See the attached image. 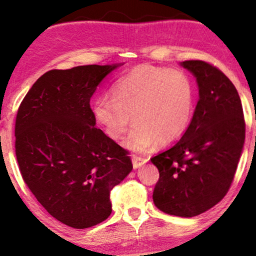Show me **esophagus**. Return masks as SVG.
<instances>
[{
	"mask_svg": "<svg viewBox=\"0 0 256 256\" xmlns=\"http://www.w3.org/2000/svg\"><path fill=\"white\" fill-rule=\"evenodd\" d=\"M146 159L145 158H142V156H132V166H134V168H140V167H142L143 166V164L146 162Z\"/></svg>",
	"mask_w": 256,
	"mask_h": 256,
	"instance_id": "1",
	"label": "esophagus"
}]
</instances>
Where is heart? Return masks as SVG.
<instances>
[{"label":"heart","mask_w":256,"mask_h":256,"mask_svg":"<svg viewBox=\"0 0 256 256\" xmlns=\"http://www.w3.org/2000/svg\"><path fill=\"white\" fill-rule=\"evenodd\" d=\"M194 112V86L178 68L142 65L132 68L112 88V97L92 105L96 122L112 140L122 138L135 121L124 145L145 152L178 140L190 126Z\"/></svg>","instance_id":"b5f03b06"}]
</instances>
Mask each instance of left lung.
<instances>
[{"label":"left lung","mask_w":256,"mask_h":256,"mask_svg":"<svg viewBox=\"0 0 256 256\" xmlns=\"http://www.w3.org/2000/svg\"><path fill=\"white\" fill-rule=\"evenodd\" d=\"M194 74L199 100L182 138L151 159L160 178L153 202L169 215L192 218L221 202L245 142L240 97L226 74L202 60L180 62Z\"/></svg>","instance_id":"obj_1"}]
</instances>
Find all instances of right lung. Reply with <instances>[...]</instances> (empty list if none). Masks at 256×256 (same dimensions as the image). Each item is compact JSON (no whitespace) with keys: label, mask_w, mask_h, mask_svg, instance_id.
<instances>
[{"label":"right lung","mask_w":256,"mask_h":256,"mask_svg":"<svg viewBox=\"0 0 256 256\" xmlns=\"http://www.w3.org/2000/svg\"><path fill=\"white\" fill-rule=\"evenodd\" d=\"M114 65L51 70L16 118V156L27 186L58 221L86 229L111 215V190L132 172L128 152L95 127L90 98Z\"/></svg>","instance_id":"right-lung-1"}]
</instances>
